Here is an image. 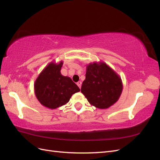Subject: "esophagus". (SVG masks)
Wrapping results in <instances>:
<instances>
[{
  "label": "esophagus",
  "instance_id": "34e87169",
  "mask_svg": "<svg viewBox=\"0 0 160 160\" xmlns=\"http://www.w3.org/2000/svg\"><path fill=\"white\" fill-rule=\"evenodd\" d=\"M81 84H82V83H81V81H78L77 82V85H78V87L79 88L81 89Z\"/></svg>",
  "mask_w": 160,
  "mask_h": 160
}]
</instances>
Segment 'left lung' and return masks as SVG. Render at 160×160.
<instances>
[{
  "label": "left lung",
  "instance_id": "left-lung-1",
  "mask_svg": "<svg viewBox=\"0 0 160 160\" xmlns=\"http://www.w3.org/2000/svg\"><path fill=\"white\" fill-rule=\"evenodd\" d=\"M122 90L121 77L105 62H91L87 66L81 91L91 105L108 109L118 101Z\"/></svg>",
  "mask_w": 160,
  "mask_h": 160
}]
</instances>
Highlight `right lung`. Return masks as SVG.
<instances>
[{
  "instance_id": "right-lung-1",
  "label": "right lung",
  "mask_w": 160,
  "mask_h": 160,
  "mask_svg": "<svg viewBox=\"0 0 160 160\" xmlns=\"http://www.w3.org/2000/svg\"><path fill=\"white\" fill-rule=\"evenodd\" d=\"M63 62H51L38 75L34 84L37 99L45 107L57 109L69 102L80 89L69 77L61 73Z\"/></svg>"
}]
</instances>
